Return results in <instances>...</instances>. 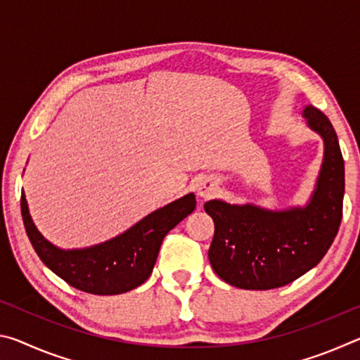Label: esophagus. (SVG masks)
I'll return each mask as SVG.
<instances>
[{
	"mask_svg": "<svg viewBox=\"0 0 360 360\" xmlns=\"http://www.w3.org/2000/svg\"><path fill=\"white\" fill-rule=\"evenodd\" d=\"M214 191H216V182L212 179H202L197 184V193L198 197L202 198L211 197V195L214 193Z\"/></svg>",
	"mask_w": 360,
	"mask_h": 360,
	"instance_id": "esophagus-1",
	"label": "esophagus"
}]
</instances>
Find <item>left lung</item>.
<instances>
[{
	"mask_svg": "<svg viewBox=\"0 0 360 360\" xmlns=\"http://www.w3.org/2000/svg\"><path fill=\"white\" fill-rule=\"evenodd\" d=\"M302 117L324 143L307 202L281 210L221 198L205 203L214 221L211 266L222 281L238 289L268 290L295 281L319 264L337 236L345 195V162L337 133L311 105L303 106Z\"/></svg>",
	"mask_w": 360,
	"mask_h": 360,
	"instance_id": "1",
	"label": "left lung"
}]
</instances>
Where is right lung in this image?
<instances>
[{
	"label": "right lung",
	"instance_id": "obj_1",
	"mask_svg": "<svg viewBox=\"0 0 360 360\" xmlns=\"http://www.w3.org/2000/svg\"><path fill=\"white\" fill-rule=\"evenodd\" d=\"M195 193L149 212L111 240L76 249H62L36 227L22 192L20 208L30 241L49 270L72 288L94 295H117L141 285L154 270L162 241L195 210Z\"/></svg>",
	"mask_w": 360,
	"mask_h": 360
}]
</instances>
